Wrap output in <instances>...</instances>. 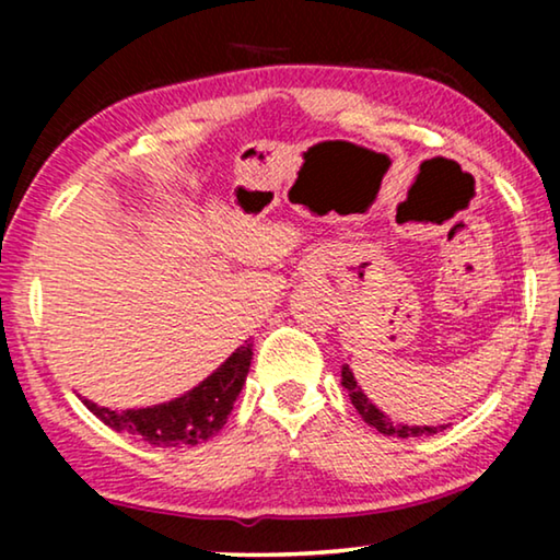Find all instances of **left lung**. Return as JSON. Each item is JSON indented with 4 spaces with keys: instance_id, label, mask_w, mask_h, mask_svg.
Returning a JSON list of instances; mask_svg holds the SVG:
<instances>
[{
    "instance_id": "left-lung-1",
    "label": "left lung",
    "mask_w": 560,
    "mask_h": 560,
    "mask_svg": "<svg viewBox=\"0 0 560 560\" xmlns=\"http://www.w3.org/2000/svg\"><path fill=\"white\" fill-rule=\"evenodd\" d=\"M341 385L349 393L351 405H354L359 416L364 418V423L377 428L380 433L397 435V439H418V435H433V433L446 431V425H408V423L400 425V423H393V420H389L385 412H382L377 405H374L370 397L364 395V389L357 385V377H354V372L349 370V364L341 366Z\"/></svg>"
}]
</instances>
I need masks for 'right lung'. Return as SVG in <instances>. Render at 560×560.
<instances>
[{"mask_svg": "<svg viewBox=\"0 0 560 560\" xmlns=\"http://www.w3.org/2000/svg\"><path fill=\"white\" fill-rule=\"evenodd\" d=\"M252 364V343H244L203 382L175 400L150 408L109 410L83 397V405L112 431L127 433L155 448H183L209 441L224 428Z\"/></svg>", "mask_w": 560, "mask_h": 560, "instance_id": "obj_1", "label": "right lung"}]
</instances>
